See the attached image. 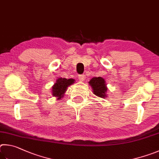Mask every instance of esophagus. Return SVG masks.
<instances>
[{"label":"esophagus","instance_id":"1","mask_svg":"<svg viewBox=\"0 0 159 159\" xmlns=\"http://www.w3.org/2000/svg\"><path fill=\"white\" fill-rule=\"evenodd\" d=\"M85 78H86V77H85L84 75H80L79 77H78V79H79V80H80V82L84 81Z\"/></svg>","mask_w":159,"mask_h":159}]
</instances>
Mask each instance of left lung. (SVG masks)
<instances>
[{"mask_svg":"<svg viewBox=\"0 0 159 159\" xmlns=\"http://www.w3.org/2000/svg\"><path fill=\"white\" fill-rule=\"evenodd\" d=\"M89 84L93 88V93L96 96L101 97V98H105V97H107V87L103 78L101 77H93L89 81Z\"/></svg>","mask_w":159,"mask_h":159,"instance_id":"left-lung-1","label":"left lung"}]
</instances>
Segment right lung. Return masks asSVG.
<instances>
[{"mask_svg": "<svg viewBox=\"0 0 159 159\" xmlns=\"http://www.w3.org/2000/svg\"><path fill=\"white\" fill-rule=\"evenodd\" d=\"M73 79H66V78H59L57 80L55 84L52 87V95L58 97V99H61L63 96V93L67 90L70 85L74 83Z\"/></svg>", "mask_w": 159, "mask_h": 159, "instance_id": "right-lung-1", "label": "right lung"}]
</instances>
